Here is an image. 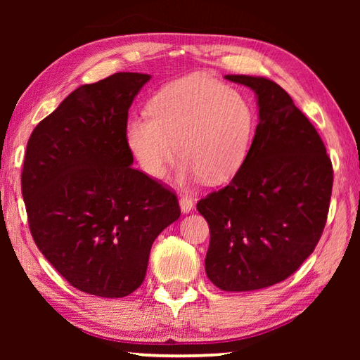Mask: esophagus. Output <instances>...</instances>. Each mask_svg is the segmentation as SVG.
Listing matches in <instances>:
<instances>
[{"label":"esophagus","mask_w":360,"mask_h":360,"mask_svg":"<svg viewBox=\"0 0 360 360\" xmlns=\"http://www.w3.org/2000/svg\"><path fill=\"white\" fill-rule=\"evenodd\" d=\"M179 205H181V210H182V213H190L193 210V200L192 198H188V196H181V200H179Z\"/></svg>","instance_id":"obj_1"}]
</instances>
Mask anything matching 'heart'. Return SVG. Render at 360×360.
Masks as SVG:
<instances>
[{"instance_id": "obj_1", "label": "heart", "mask_w": 360, "mask_h": 360, "mask_svg": "<svg viewBox=\"0 0 360 360\" xmlns=\"http://www.w3.org/2000/svg\"><path fill=\"white\" fill-rule=\"evenodd\" d=\"M148 114L150 119L128 122L125 141L151 178H164L179 151L181 184L201 178L221 184L248 156L254 108L240 91L210 75L192 74L167 83L153 96Z\"/></svg>"}]
</instances>
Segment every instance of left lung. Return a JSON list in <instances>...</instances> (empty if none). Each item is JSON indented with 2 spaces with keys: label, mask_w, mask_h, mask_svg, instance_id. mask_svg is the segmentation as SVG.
<instances>
[{
  "label": "left lung",
  "mask_w": 360,
  "mask_h": 360,
  "mask_svg": "<svg viewBox=\"0 0 360 360\" xmlns=\"http://www.w3.org/2000/svg\"><path fill=\"white\" fill-rule=\"evenodd\" d=\"M224 79L254 91L258 125L232 181L196 207L210 227L209 280L244 292L286 280L314 252L330 209L333 165L316 128L280 85L254 75Z\"/></svg>",
  "instance_id": "obj_1"
}]
</instances>
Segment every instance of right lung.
Listing matches in <instances>:
<instances>
[{"instance_id":"right-lung-1","label":"right lung","mask_w":360,"mask_h":360,"mask_svg":"<svg viewBox=\"0 0 360 360\" xmlns=\"http://www.w3.org/2000/svg\"><path fill=\"white\" fill-rule=\"evenodd\" d=\"M148 74L82 85L29 137L21 174L29 229L44 258L82 292L129 295L153 243L181 215L178 198L133 168L128 110Z\"/></svg>"}]
</instances>
